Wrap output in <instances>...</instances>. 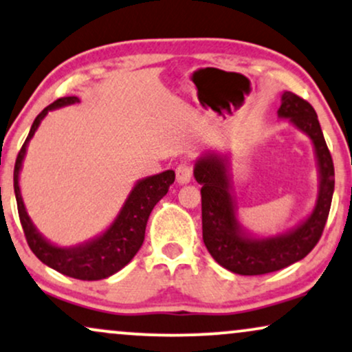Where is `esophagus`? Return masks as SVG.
<instances>
[{
    "label": "esophagus",
    "mask_w": 352,
    "mask_h": 352,
    "mask_svg": "<svg viewBox=\"0 0 352 352\" xmlns=\"http://www.w3.org/2000/svg\"><path fill=\"white\" fill-rule=\"evenodd\" d=\"M192 179V163L184 160L176 168V181L179 184H188Z\"/></svg>",
    "instance_id": "34e87169"
}]
</instances>
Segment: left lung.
I'll return each instance as SVG.
<instances>
[{
    "label": "left lung",
    "mask_w": 352,
    "mask_h": 352,
    "mask_svg": "<svg viewBox=\"0 0 352 352\" xmlns=\"http://www.w3.org/2000/svg\"><path fill=\"white\" fill-rule=\"evenodd\" d=\"M279 119L289 120L314 145L318 194L314 209L287 232L259 236L238 219L232 163L227 151H204L194 164V177L202 186V238L220 266L240 276H261L300 261L315 248L327 223L335 190V166L314 107L297 94L284 91Z\"/></svg>",
    "instance_id": "1"
}]
</instances>
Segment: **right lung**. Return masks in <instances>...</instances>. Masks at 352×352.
Instances as JSON below:
<instances>
[{
	"label": "right lung",
	"instance_id": "1",
	"mask_svg": "<svg viewBox=\"0 0 352 352\" xmlns=\"http://www.w3.org/2000/svg\"><path fill=\"white\" fill-rule=\"evenodd\" d=\"M75 102H80V99L76 96L60 98L55 102H52L50 106H47L36 117L23 148H21L16 158L14 194L21 225H23L25 240H28V245L32 250V253L43 264L62 272L65 276L73 277V279L99 280L119 272L120 269L132 261L133 256L140 250L142 243L145 240V228L148 217L156 204L166 196L169 186L175 183V171L166 169V171L158 173V175L138 179L129 192L127 199H125L124 206L120 207L119 214L112 220V223L91 240L78 243V245L73 246H58L47 240L30 220L28 209L24 206L19 186L21 169H23L25 153H28L29 142L32 140L34 133L37 132L38 125L45 119V116L50 111L72 106Z\"/></svg>",
	"mask_w": 352,
	"mask_h": 352
}]
</instances>
